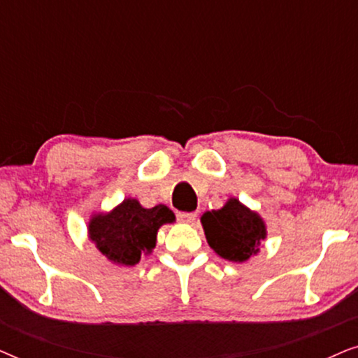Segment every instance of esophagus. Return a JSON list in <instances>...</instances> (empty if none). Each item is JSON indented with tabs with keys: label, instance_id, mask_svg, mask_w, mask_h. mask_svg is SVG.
I'll return each instance as SVG.
<instances>
[{
	"label": "esophagus",
	"instance_id": "obj_1",
	"mask_svg": "<svg viewBox=\"0 0 358 358\" xmlns=\"http://www.w3.org/2000/svg\"><path fill=\"white\" fill-rule=\"evenodd\" d=\"M178 217H179L180 222L192 223V222H195V218H197V213H195V212H179Z\"/></svg>",
	"mask_w": 358,
	"mask_h": 358
}]
</instances>
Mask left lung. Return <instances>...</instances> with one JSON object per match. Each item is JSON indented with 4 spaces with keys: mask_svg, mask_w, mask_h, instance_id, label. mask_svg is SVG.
I'll list each match as a JSON object with an SVG mask.
<instances>
[{
    "mask_svg": "<svg viewBox=\"0 0 358 358\" xmlns=\"http://www.w3.org/2000/svg\"><path fill=\"white\" fill-rule=\"evenodd\" d=\"M208 246L229 262H246L261 251L267 238V227L256 210L246 207L236 197H229L220 210L200 217Z\"/></svg>",
    "mask_w": 358,
    "mask_h": 358,
    "instance_id": "1",
    "label": "left lung"
}]
</instances>
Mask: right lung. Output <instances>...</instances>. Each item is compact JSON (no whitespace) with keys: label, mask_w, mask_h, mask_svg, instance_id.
<instances>
[{"label":"right lung","mask_w":358,"mask_h":358,"mask_svg":"<svg viewBox=\"0 0 358 358\" xmlns=\"http://www.w3.org/2000/svg\"><path fill=\"white\" fill-rule=\"evenodd\" d=\"M176 215L166 205L145 208L136 199H124L109 212L92 213L87 238L107 261L131 267L141 256H150L156 246L158 229L174 223Z\"/></svg>","instance_id":"1"}]
</instances>
